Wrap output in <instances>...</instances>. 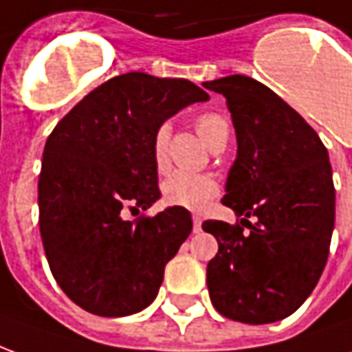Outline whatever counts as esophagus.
<instances>
[{"mask_svg":"<svg viewBox=\"0 0 352 352\" xmlns=\"http://www.w3.org/2000/svg\"><path fill=\"white\" fill-rule=\"evenodd\" d=\"M192 221H194V234L201 232V219H199V217H194Z\"/></svg>","mask_w":352,"mask_h":352,"instance_id":"esophagus-1","label":"esophagus"}]
</instances>
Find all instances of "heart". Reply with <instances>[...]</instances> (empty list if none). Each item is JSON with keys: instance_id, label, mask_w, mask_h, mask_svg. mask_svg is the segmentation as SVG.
Here are the masks:
<instances>
[{"instance_id": "heart-1", "label": "heart", "mask_w": 352, "mask_h": 352, "mask_svg": "<svg viewBox=\"0 0 352 352\" xmlns=\"http://www.w3.org/2000/svg\"><path fill=\"white\" fill-rule=\"evenodd\" d=\"M196 130L199 138L211 148L217 141L228 139L230 126L228 120L219 113H204L196 120ZM168 145L169 126L162 124L153 139V160L158 169L168 166ZM217 192H219V184L213 177L184 173V171H177L173 175H169L162 184V194L168 204L184 207L190 211H201L217 196Z\"/></svg>"}]
</instances>
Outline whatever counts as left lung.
Instances as JSON below:
<instances>
[{
    "mask_svg": "<svg viewBox=\"0 0 352 352\" xmlns=\"http://www.w3.org/2000/svg\"><path fill=\"white\" fill-rule=\"evenodd\" d=\"M222 94L236 128L237 156L222 204L241 224L206 221L219 241L207 264L214 309L245 324L292 315L322 275L336 190L328 151L317 131L277 94L245 75L204 82ZM256 216V223H249Z\"/></svg>",
    "mask_w": 352,
    "mask_h": 352,
    "instance_id": "left-lung-1",
    "label": "left lung"
}]
</instances>
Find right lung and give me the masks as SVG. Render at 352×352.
Instances as JSON below:
<instances>
[{
	"instance_id": "obj_1",
	"label": "right lung",
	"mask_w": 352,
	"mask_h": 352,
	"mask_svg": "<svg viewBox=\"0 0 352 352\" xmlns=\"http://www.w3.org/2000/svg\"><path fill=\"white\" fill-rule=\"evenodd\" d=\"M209 94L186 79L131 72L85 96L45 143L39 230L50 272L69 300L100 317L143 311L192 232L184 207L124 221L122 207L160 199L156 130Z\"/></svg>"
}]
</instances>
